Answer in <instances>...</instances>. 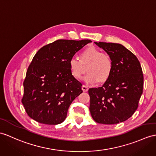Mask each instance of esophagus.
<instances>
[{"instance_id":"obj_1","label":"esophagus","mask_w":156,"mask_h":156,"mask_svg":"<svg viewBox=\"0 0 156 156\" xmlns=\"http://www.w3.org/2000/svg\"><path fill=\"white\" fill-rule=\"evenodd\" d=\"M82 90L84 91V92H87V91L89 90L88 87L86 86V85H83L82 86Z\"/></svg>"}]
</instances>
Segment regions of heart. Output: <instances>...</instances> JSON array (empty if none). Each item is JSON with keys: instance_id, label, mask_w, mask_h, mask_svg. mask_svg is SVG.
Listing matches in <instances>:
<instances>
[{"instance_id": "1", "label": "heart", "mask_w": 156, "mask_h": 156, "mask_svg": "<svg viewBox=\"0 0 156 156\" xmlns=\"http://www.w3.org/2000/svg\"><path fill=\"white\" fill-rule=\"evenodd\" d=\"M69 67L72 75L77 79L82 77L87 67L88 73L83 80L89 84H94L98 81L107 80L112 73L113 63L108 55L102 54L96 48L89 47L81 53L80 59L72 57L69 61Z\"/></svg>"}]
</instances>
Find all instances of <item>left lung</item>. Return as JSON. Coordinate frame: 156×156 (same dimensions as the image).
<instances>
[{"mask_svg": "<svg viewBox=\"0 0 156 156\" xmlns=\"http://www.w3.org/2000/svg\"><path fill=\"white\" fill-rule=\"evenodd\" d=\"M94 44L111 57L113 67L103 85L89 89L90 115L100 124L124 122L136 111L143 93L142 67L136 56L122 44Z\"/></svg>", "mask_w": 156, "mask_h": 156, "instance_id": "obj_1", "label": "left lung"}]
</instances>
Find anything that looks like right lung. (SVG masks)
Returning <instances> with one entry per match:
<instances>
[{"label": "right lung", "mask_w": 156, "mask_h": 156, "mask_svg": "<svg viewBox=\"0 0 156 156\" xmlns=\"http://www.w3.org/2000/svg\"><path fill=\"white\" fill-rule=\"evenodd\" d=\"M90 40H58L40 49L29 66L22 99L28 115L40 123L63 122L82 84L71 74L69 61Z\"/></svg>", "instance_id": "1"}]
</instances>
